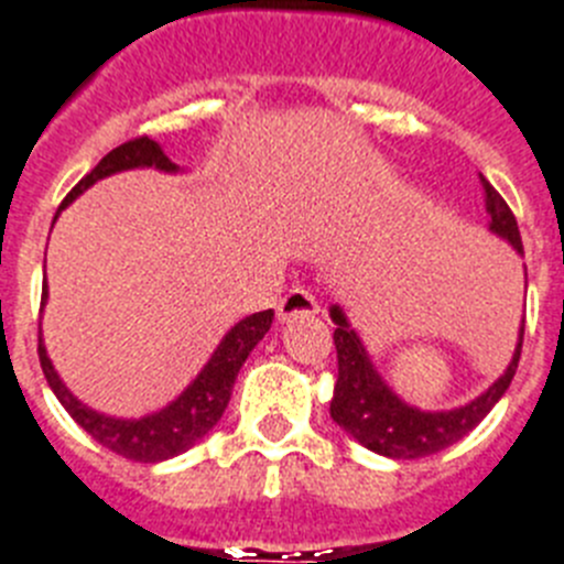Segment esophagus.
I'll list each match as a JSON object with an SVG mask.
<instances>
[{
  "mask_svg": "<svg viewBox=\"0 0 564 564\" xmlns=\"http://www.w3.org/2000/svg\"><path fill=\"white\" fill-rule=\"evenodd\" d=\"M321 312V306H317L315 295H312L310 289L303 286H295L289 289L286 295H283V301L278 303V321H297V317H312Z\"/></svg>",
  "mask_w": 564,
  "mask_h": 564,
  "instance_id": "obj_1",
  "label": "esophagus"
}]
</instances>
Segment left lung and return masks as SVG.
<instances>
[{"instance_id": "1", "label": "left lung", "mask_w": 564, "mask_h": 564, "mask_svg": "<svg viewBox=\"0 0 564 564\" xmlns=\"http://www.w3.org/2000/svg\"><path fill=\"white\" fill-rule=\"evenodd\" d=\"M482 193H486L488 232L502 238L517 254H522V238L519 227L502 195L479 175ZM528 286V272H525ZM335 323V349H337V383L335 398H332L329 414L349 437L366 445L369 452L391 459H417L437 454L448 445L459 443L468 431L477 429L486 420L488 411L502 400V394L511 386L517 375L519 351H522V335H525V321L519 326L517 349H513L511 364L502 375L488 386L479 398L468 400L465 405L445 411H423L417 405L405 403L398 391L383 380V375L371 364L364 340L351 329L349 317L340 306L329 310Z\"/></svg>"}]
</instances>
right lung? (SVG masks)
Listing matches in <instances>:
<instances>
[{
    "instance_id": "obj_1",
    "label": "right lung",
    "mask_w": 564,
    "mask_h": 564,
    "mask_svg": "<svg viewBox=\"0 0 564 564\" xmlns=\"http://www.w3.org/2000/svg\"><path fill=\"white\" fill-rule=\"evenodd\" d=\"M147 166H155L161 173H181V166L166 159L164 150H161L159 141L141 139L127 141V144L116 147L99 164L93 166L85 178L78 181L76 187L67 193V198L62 200V207H70L78 195L90 189L96 181L107 178V175L124 173V170H147ZM56 213V218H58ZM53 218V224H56ZM47 303V281L42 286V310ZM272 317L275 312H254V315L243 317L221 337L218 349L213 351V357L207 360V366L198 371L193 383L181 391L173 403H166L164 409L153 411V414H144L139 420H124V417H110V414H101V411L90 409L82 400L62 383L58 371L53 369L51 357H47L45 340H42V329H39V364L45 371L47 386L53 389L56 400L67 409L73 420H76L82 429L90 434L96 443H101L110 452L121 454L127 459H135V463H161V459L178 457L187 448H193L204 434H209L218 420H221L224 409H227L229 398H232L235 377L241 371V366L247 364L249 351L263 340V335L272 326Z\"/></svg>"
}]
</instances>
